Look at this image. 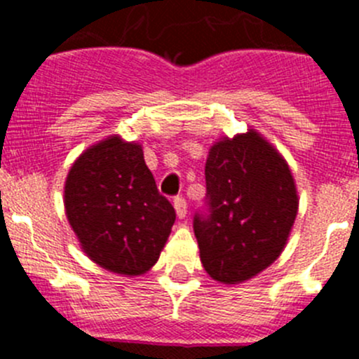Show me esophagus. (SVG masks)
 <instances>
[{"label":"esophagus","instance_id":"obj_1","mask_svg":"<svg viewBox=\"0 0 359 359\" xmlns=\"http://www.w3.org/2000/svg\"><path fill=\"white\" fill-rule=\"evenodd\" d=\"M173 208H175L177 217H179V219H184L187 213V201L184 200L182 196H177L175 200H173Z\"/></svg>","mask_w":359,"mask_h":359}]
</instances>
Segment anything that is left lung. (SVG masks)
I'll return each mask as SVG.
<instances>
[{
	"mask_svg": "<svg viewBox=\"0 0 359 359\" xmlns=\"http://www.w3.org/2000/svg\"><path fill=\"white\" fill-rule=\"evenodd\" d=\"M206 196L193 219L206 273L240 283L278 259L297 215L287 161L259 133L217 142L205 165Z\"/></svg>",
	"mask_w": 359,
	"mask_h": 359,
	"instance_id": "8db88e82",
	"label": "left lung"
}]
</instances>
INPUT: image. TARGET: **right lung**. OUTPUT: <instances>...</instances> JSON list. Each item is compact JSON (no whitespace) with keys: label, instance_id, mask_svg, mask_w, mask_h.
Returning a JSON list of instances; mask_svg holds the SVG:
<instances>
[{"label":"right lung","instance_id":"right-lung-1","mask_svg":"<svg viewBox=\"0 0 359 359\" xmlns=\"http://www.w3.org/2000/svg\"><path fill=\"white\" fill-rule=\"evenodd\" d=\"M66 212L86 255L118 274L135 276L156 264L175 222L139 144L119 137L81 154L66 180Z\"/></svg>","mask_w":359,"mask_h":359}]
</instances>
